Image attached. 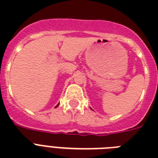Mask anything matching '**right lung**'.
<instances>
[{"instance_id": "1", "label": "right lung", "mask_w": 158, "mask_h": 158, "mask_svg": "<svg viewBox=\"0 0 158 158\" xmlns=\"http://www.w3.org/2000/svg\"><path fill=\"white\" fill-rule=\"evenodd\" d=\"M58 105H59V104H58ZM58 105H57V106H56V107H55V108H57V106H58Z\"/></svg>"}]
</instances>
